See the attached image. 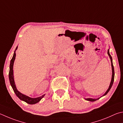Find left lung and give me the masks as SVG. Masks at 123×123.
<instances>
[{"instance_id":"left-lung-1","label":"left lung","mask_w":123,"mask_h":123,"mask_svg":"<svg viewBox=\"0 0 123 123\" xmlns=\"http://www.w3.org/2000/svg\"><path fill=\"white\" fill-rule=\"evenodd\" d=\"M108 55L109 56V57H110V59L111 60V67H112V79H111V81L110 82V86H109V87L108 90L105 92V93H104V94L102 96H104L106 95L107 93H108V92L109 91H110V89L111 88V87L112 86V84L113 83V81H114V77H115V71H114V67H113V63H112V57H111V55L110 54V53H109V49L108 50ZM100 98H98L96 99H93V98H85V99L86 100H88V101H90V102H94L96 101V100H97L98 99H99Z\"/></svg>"}]
</instances>
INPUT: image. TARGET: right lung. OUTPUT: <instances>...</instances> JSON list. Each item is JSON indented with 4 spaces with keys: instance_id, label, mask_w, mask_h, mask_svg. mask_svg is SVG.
<instances>
[{
    "instance_id": "right-lung-1",
    "label": "right lung",
    "mask_w": 123,
    "mask_h": 123,
    "mask_svg": "<svg viewBox=\"0 0 123 123\" xmlns=\"http://www.w3.org/2000/svg\"><path fill=\"white\" fill-rule=\"evenodd\" d=\"M18 46L17 47L16 49L14 50V54H13V57L12 59L11 60L10 62V71H9V80H10V82L11 84V86H12L13 91L15 92V95H17V96L21 100H23V101L26 102L27 103L30 104H36L37 103H38L40 100H41L42 98H43L45 94L41 96L37 97V98H31L25 95H24L23 93H21L20 92L17 90L16 88V86H15V84L14 82V76H13V64H14V62L15 59V56H16V54H15V51L17 49Z\"/></svg>"
}]
</instances>
